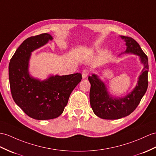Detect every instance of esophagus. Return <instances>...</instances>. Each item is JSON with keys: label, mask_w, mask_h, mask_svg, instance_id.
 I'll return each instance as SVG.
<instances>
[{"label": "esophagus", "mask_w": 156, "mask_h": 156, "mask_svg": "<svg viewBox=\"0 0 156 156\" xmlns=\"http://www.w3.org/2000/svg\"><path fill=\"white\" fill-rule=\"evenodd\" d=\"M89 70H87V69L83 70L82 71V77H83V79L87 78V76H88V75H89Z\"/></svg>", "instance_id": "34e87169"}]
</instances>
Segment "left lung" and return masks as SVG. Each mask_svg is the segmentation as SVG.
Listing matches in <instances>:
<instances>
[{
    "label": "left lung",
    "instance_id": "1",
    "mask_svg": "<svg viewBox=\"0 0 156 156\" xmlns=\"http://www.w3.org/2000/svg\"><path fill=\"white\" fill-rule=\"evenodd\" d=\"M125 41L126 49L119 55L134 54L139 57L143 69L135 87L124 97H116L109 92L107 85L95 73L89 77L90 83V104L94 115L102 119L116 120L127 116L138 107L148 85V59L137 41L130 37L120 36Z\"/></svg>",
    "mask_w": 156,
    "mask_h": 156
}]
</instances>
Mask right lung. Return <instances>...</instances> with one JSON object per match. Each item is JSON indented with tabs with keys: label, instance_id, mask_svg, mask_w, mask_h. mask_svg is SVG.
<instances>
[{
	"label": "right lung",
	"instance_id": "add662e5",
	"mask_svg": "<svg viewBox=\"0 0 156 156\" xmlns=\"http://www.w3.org/2000/svg\"><path fill=\"white\" fill-rule=\"evenodd\" d=\"M52 39L48 33L28 37L16 49L9 63L10 86L15 103L36 120L53 119L62 115L71 92L82 79L77 73L50 75L41 80L30 73L32 53Z\"/></svg>",
	"mask_w": 156,
	"mask_h": 156
}]
</instances>
